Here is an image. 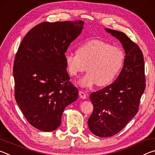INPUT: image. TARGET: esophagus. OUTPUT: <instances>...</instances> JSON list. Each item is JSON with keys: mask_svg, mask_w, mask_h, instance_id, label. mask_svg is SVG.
<instances>
[{"mask_svg": "<svg viewBox=\"0 0 155 155\" xmlns=\"http://www.w3.org/2000/svg\"><path fill=\"white\" fill-rule=\"evenodd\" d=\"M79 96L81 98L83 99H85L87 98V95H86L85 93L83 91H79Z\"/></svg>", "mask_w": 155, "mask_h": 155, "instance_id": "esophagus-1", "label": "esophagus"}]
</instances>
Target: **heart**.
<instances>
[{
    "label": "heart",
    "instance_id": "1",
    "mask_svg": "<svg viewBox=\"0 0 155 155\" xmlns=\"http://www.w3.org/2000/svg\"><path fill=\"white\" fill-rule=\"evenodd\" d=\"M77 52L65 54V64L68 73L72 77H77L87 70V74L79 81L80 85L85 87H91L96 84L104 87L114 82L125 59L122 48L101 40L86 41L78 47Z\"/></svg>",
    "mask_w": 155,
    "mask_h": 155
}]
</instances>
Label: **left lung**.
Returning a JSON list of instances; mask_svg holds the SVG:
<instances>
[{
    "label": "left lung",
    "mask_w": 155,
    "mask_h": 155,
    "mask_svg": "<svg viewBox=\"0 0 155 155\" xmlns=\"http://www.w3.org/2000/svg\"><path fill=\"white\" fill-rule=\"evenodd\" d=\"M119 40L126 53L124 65L114 83L90 94L94 110L88 119L91 133L101 137L118 133L137 114L146 88L143 53L124 33L105 28Z\"/></svg>",
    "instance_id": "left-lung-1"
}]
</instances>
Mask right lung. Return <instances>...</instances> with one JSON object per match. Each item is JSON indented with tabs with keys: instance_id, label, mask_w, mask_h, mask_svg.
Wrapping results in <instances>:
<instances>
[{
	"instance_id": "1",
	"label": "right lung",
	"mask_w": 155,
	"mask_h": 155,
	"mask_svg": "<svg viewBox=\"0 0 155 155\" xmlns=\"http://www.w3.org/2000/svg\"><path fill=\"white\" fill-rule=\"evenodd\" d=\"M83 25L81 20L41 22L18 47L13 69L15 99L28 123L39 130L57 129L65 107L78 98V89L69 81L65 53Z\"/></svg>"
}]
</instances>
